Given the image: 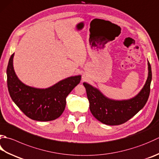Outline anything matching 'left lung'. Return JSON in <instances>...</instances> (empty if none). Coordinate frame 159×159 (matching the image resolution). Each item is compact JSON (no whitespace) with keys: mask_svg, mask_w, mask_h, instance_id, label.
<instances>
[{"mask_svg":"<svg viewBox=\"0 0 159 159\" xmlns=\"http://www.w3.org/2000/svg\"><path fill=\"white\" fill-rule=\"evenodd\" d=\"M152 81L151 65L148 62V77L143 89L129 100L115 101L108 98L89 84L83 83L93 116L108 125H118L127 122L145 106L150 92Z\"/></svg>","mask_w":159,"mask_h":159,"instance_id":"obj_1","label":"left lung"}]
</instances>
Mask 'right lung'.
I'll return each mask as SVG.
<instances>
[{"label": "right lung", "instance_id": "add662e5", "mask_svg": "<svg viewBox=\"0 0 159 159\" xmlns=\"http://www.w3.org/2000/svg\"><path fill=\"white\" fill-rule=\"evenodd\" d=\"M14 54L7 68L8 91L15 104L30 119L39 121L57 119L63 114L66 98L80 81L81 76L67 78L46 89L27 86L18 79L13 67Z\"/></svg>", "mask_w": 159, "mask_h": 159}]
</instances>
